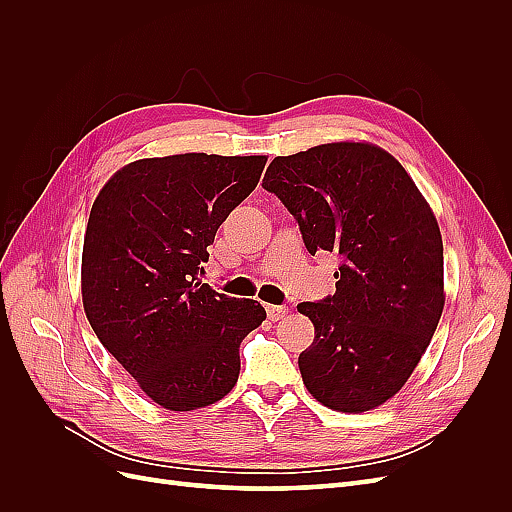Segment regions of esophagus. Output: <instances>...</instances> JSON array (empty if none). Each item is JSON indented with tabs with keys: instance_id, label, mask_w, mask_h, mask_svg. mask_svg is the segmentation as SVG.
Returning a JSON list of instances; mask_svg holds the SVG:
<instances>
[{
	"instance_id": "esophagus-1",
	"label": "esophagus",
	"mask_w": 512,
	"mask_h": 512,
	"mask_svg": "<svg viewBox=\"0 0 512 512\" xmlns=\"http://www.w3.org/2000/svg\"><path fill=\"white\" fill-rule=\"evenodd\" d=\"M267 314L271 320H284L288 314L286 305H267Z\"/></svg>"
}]
</instances>
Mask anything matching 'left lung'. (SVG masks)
Returning a JSON list of instances; mask_svg holds the SVG:
<instances>
[{
  "label": "left lung",
  "instance_id": "8db88e82",
  "mask_svg": "<svg viewBox=\"0 0 512 512\" xmlns=\"http://www.w3.org/2000/svg\"><path fill=\"white\" fill-rule=\"evenodd\" d=\"M262 188L299 222L309 254L335 252V294L297 309L314 322L299 354L322 406L367 412L391 399L425 354L444 309L436 215L391 153L329 143L277 156Z\"/></svg>",
  "mask_w": 512,
  "mask_h": 512
}]
</instances>
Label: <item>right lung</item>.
Returning a JSON list of instances; mask_svg holds the SVG:
<instances>
[{
  "instance_id": "obj_1",
  "label": "right lung",
  "mask_w": 512,
  "mask_h": 512,
  "mask_svg": "<svg viewBox=\"0 0 512 512\" xmlns=\"http://www.w3.org/2000/svg\"><path fill=\"white\" fill-rule=\"evenodd\" d=\"M265 156L136 160L106 181L83 243V307L102 346L158 406L205 408L237 384L243 337L267 318L252 299L198 280L228 213Z\"/></svg>"
}]
</instances>
